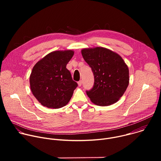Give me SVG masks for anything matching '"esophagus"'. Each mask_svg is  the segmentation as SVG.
Masks as SVG:
<instances>
[{"label": "esophagus", "mask_w": 161, "mask_h": 161, "mask_svg": "<svg viewBox=\"0 0 161 161\" xmlns=\"http://www.w3.org/2000/svg\"><path fill=\"white\" fill-rule=\"evenodd\" d=\"M81 84H82V81H81V80H80V81H79L78 82V86H81Z\"/></svg>", "instance_id": "esophagus-1"}]
</instances>
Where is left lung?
Instances as JSON below:
<instances>
[{
  "label": "left lung",
  "instance_id": "1",
  "mask_svg": "<svg viewBox=\"0 0 161 161\" xmlns=\"http://www.w3.org/2000/svg\"><path fill=\"white\" fill-rule=\"evenodd\" d=\"M81 54L94 76L93 88L86 91L90 101L101 106L117 103L129 83V68L123 58L103 47L83 48Z\"/></svg>",
  "mask_w": 161,
  "mask_h": 161
}]
</instances>
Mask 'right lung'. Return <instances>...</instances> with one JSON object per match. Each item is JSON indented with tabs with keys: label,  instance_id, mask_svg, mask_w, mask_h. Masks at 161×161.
Returning a JSON list of instances; mask_svg holds the SVG:
<instances>
[{
	"label": "right lung",
	"instance_id": "obj_1",
	"mask_svg": "<svg viewBox=\"0 0 161 161\" xmlns=\"http://www.w3.org/2000/svg\"><path fill=\"white\" fill-rule=\"evenodd\" d=\"M74 53L71 50L54 51L34 65L30 76L31 90L43 106L57 109L69 102L78 86L66 68Z\"/></svg>",
	"mask_w": 161,
	"mask_h": 161
}]
</instances>
